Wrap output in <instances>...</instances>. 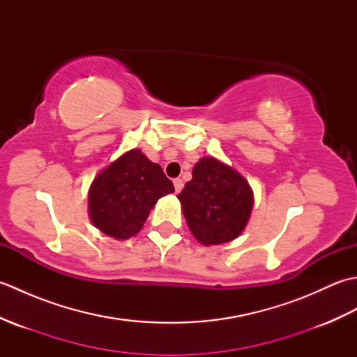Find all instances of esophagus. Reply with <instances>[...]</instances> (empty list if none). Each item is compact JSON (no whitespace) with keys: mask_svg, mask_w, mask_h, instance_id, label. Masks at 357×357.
<instances>
[{"mask_svg":"<svg viewBox=\"0 0 357 357\" xmlns=\"http://www.w3.org/2000/svg\"><path fill=\"white\" fill-rule=\"evenodd\" d=\"M173 185H174V192L176 193H179L181 190H183V187H184V183H183V179H174L173 181Z\"/></svg>","mask_w":357,"mask_h":357,"instance_id":"esophagus-1","label":"esophagus"}]
</instances>
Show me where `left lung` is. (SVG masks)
<instances>
[{
	"label": "left lung",
	"instance_id": "1",
	"mask_svg": "<svg viewBox=\"0 0 357 357\" xmlns=\"http://www.w3.org/2000/svg\"><path fill=\"white\" fill-rule=\"evenodd\" d=\"M192 174L178 199L196 241L208 247L239 238L255 204L248 181L213 156L201 158Z\"/></svg>",
	"mask_w": 357,
	"mask_h": 357
}]
</instances>
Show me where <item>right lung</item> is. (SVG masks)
<instances>
[{
  "mask_svg": "<svg viewBox=\"0 0 357 357\" xmlns=\"http://www.w3.org/2000/svg\"><path fill=\"white\" fill-rule=\"evenodd\" d=\"M161 165L132 149L96 174L89 188V218L98 230L118 241L138 233L159 198L173 193Z\"/></svg>",
  "mask_w": 357,
  "mask_h": 357,
  "instance_id": "1",
  "label": "right lung"
}]
</instances>
